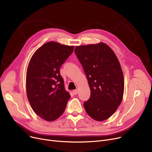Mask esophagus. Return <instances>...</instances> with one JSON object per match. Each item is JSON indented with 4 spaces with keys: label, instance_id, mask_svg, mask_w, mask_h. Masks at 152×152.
<instances>
[{
    "label": "esophagus",
    "instance_id": "obj_1",
    "mask_svg": "<svg viewBox=\"0 0 152 152\" xmlns=\"http://www.w3.org/2000/svg\"><path fill=\"white\" fill-rule=\"evenodd\" d=\"M73 94H74L75 95H77V93H78V91H77V90H74V91H73Z\"/></svg>",
    "mask_w": 152,
    "mask_h": 152
}]
</instances>
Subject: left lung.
<instances>
[{"label": "left lung", "mask_w": 152, "mask_h": 152, "mask_svg": "<svg viewBox=\"0 0 152 152\" xmlns=\"http://www.w3.org/2000/svg\"><path fill=\"white\" fill-rule=\"evenodd\" d=\"M75 52L81 63L91 89L84 103L86 113L102 121L112 116L123 100L124 82L120 63L105 43L76 46Z\"/></svg>", "instance_id": "left-lung-1"}]
</instances>
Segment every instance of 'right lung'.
<instances>
[{
	"label": "right lung",
	"instance_id": "1",
	"mask_svg": "<svg viewBox=\"0 0 152 152\" xmlns=\"http://www.w3.org/2000/svg\"><path fill=\"white\" fill-rule=\"evenodd\" d=\"M73 50L74 46L49 42L39 47L29 61L27 97L35 113L47 121H53L63 113L71 97L60 69Z\"/></svg>",
	"mask_w": 152,
	"mask_h": 152
}]
</instances>
